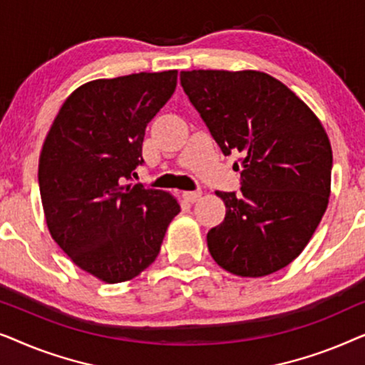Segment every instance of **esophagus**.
Masks as SVG:
<instances>
[{"mask_svg": "<svg viewBox=\"0 0 365 365\" xmlns=\"http://www.w3.org/2000/svg\"><path fill=\"white\" fill-rule=\"evenodd\" d=\"M201 191H186V192H182V197L186 199L187 202H196V201H199V197H201Z\"/></svg>", "mask_w": 365, "mask_h": 365, "instance_id": "obj_1", "label": "esophagus"}]
</instances>
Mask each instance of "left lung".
<instances>
[{"instance_id":"left-lung-1","label":"left lung","mask_w":365,"mask_h":365,"mask_svg":"<svg viewBox=\"0 0 365 365\" xmlns=\"http://www.w3.org/2000/svg\"><path fill=\"white\" fill-rule=\"evenodd\" d=\"M179 79L221 151L239 153L241 191L216 192L226 217L207 232L212 259L242 277L286 267L329 202L332 149L322 124L266 73L194 69Z\"/></svg>"}]
</instances>
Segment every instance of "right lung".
<instances>
[{"label": "right lung", "mask_w": 365, "mask_h": 365, "mask_svg": "<svg viewBox=\"0 0 365 365\" xmlns=\"http://www.w3.org/2000/svg\"><path fill=\"white\" fill-rule=\"evenodd\" d=\"M176 84V69L83 84L44 141L38 179L49 232L76 266L104 282L129 281L153 264L181 211L168 192L131 182L144 164L148 123Z\"/></svg>", "instance_id": "add662e5"}]
</instances>
